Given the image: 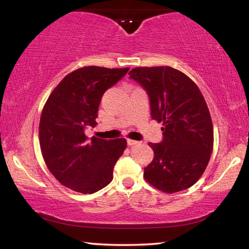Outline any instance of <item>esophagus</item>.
Instances as JSON below:
<instances>
[{"mask_svg":"<svg viewBox=\"0 0 249 249\" xmlns=\"http://www.w3.org/2000/svg\"><path fill=\"white\" fill-rule=\"evenodd\" d=\"M140 142H136V141H133V140H128L127 138V145L128 146H134V145H137Z\"/></svg>","mask_w":249,"mask_h":249,"instance_id":"obj_1","label":"esophagus"}]
</instances>
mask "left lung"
Here are the masks:
<instances>
[{
  "instance_id": "8db88e82",
  "label": "left lung",
  "mask_w": 249,
  "mask_h": 249,
  "mask_svg": "<svg viewBox=\"0 0 249 249\" xmlns=\"http://www.w3.org/2000/svg\"><path fill=\"white\" fill-rule=\"evenodd\" d=\"M128 74L148 94L151 119L163 125L162 141L149 142L154 159L144 178L166 193L192 187L213 150V124L201 91L171 67H138Z\"/></svg>"
}]
</instances>
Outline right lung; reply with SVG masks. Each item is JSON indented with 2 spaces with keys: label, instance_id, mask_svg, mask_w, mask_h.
<instances>
[{
  "label": "right lung",
  "instance_id": "right-lung-1",
  "mask_svg": "<svg viewBox=\"0 0 249 249\" xmlns=\"http://www.w3.org/2000/svg\"><path fill=\"white\" fill-rule=\"evenodd\" d=\"M128 70L95 66L74 70L54 88L45 104L39 123L41 154L54 178L71 190L91 195L113 179L126 140H88L84 130L95 126L104 92Z\"/></svg>",
  "mask_w": 249,
  "mask_h": 249
}]
</instances>
